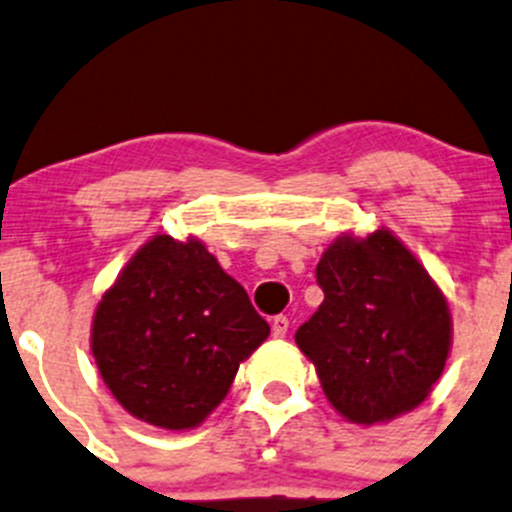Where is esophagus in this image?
Returning a JSON list of instances; mask_svg holds the SVG:
<instances>
[{"label":"esophagus","instance_id":"1","mask_svg":"<svg viewBox=\"0 0 512 512\" xmlns=\"http://www.w3.org/2000/svg\"><path fill=\"white\" fill-rule=\"evenodd\" d=\"M287 332H289V319L285 314H277V317L272 319V334H275L277 339H282Z\"/></svg>","mask_w":512,"mask_h":512}]
</instances>
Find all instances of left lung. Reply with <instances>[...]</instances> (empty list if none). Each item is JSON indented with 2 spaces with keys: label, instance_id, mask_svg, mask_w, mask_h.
Masks as SVG:
<instances>
[{
  "label": "left lung",
  "instance_id": "left-lung-1",
  "mask_svg": "<svg viewBox=\"0 0 512 512\" xmlns=\"http://www.w3.org/2000/svg\"><path fill=\"white\" fill-rule=\"evenodd\" d=\"M324 302L294 334L334 409L354 423L389 421L421 404L446 366L448 304L421 262L391 235H344L317 265Z\"/></svg>",
  "mask_w": 512,
  "mask_h": 512
}]
</instances>
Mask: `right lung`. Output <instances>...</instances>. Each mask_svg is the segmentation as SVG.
Here are the masks:
<instances>
[{
	"instance_id": "add662e5",
	"label": "right lung",
	"mask_w": 512,
	"mask_h": 512,
	"mask_svg": "<svg viewBox=\"0 0 512 512\" xmlns=\"http://www.w3.org/2000/svg\"><path fill=\"white\" fill-rule=\"evenodd\" d=\"M267 334L270 324L203 242L156 235L103 294L91 349L128 414L183 431L225 399Z\"/></svg>"
}]
</instances>
